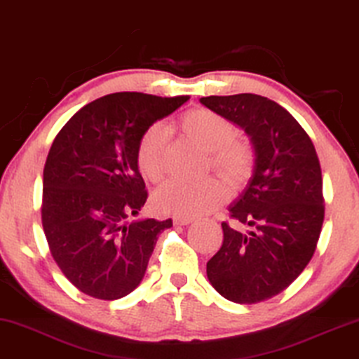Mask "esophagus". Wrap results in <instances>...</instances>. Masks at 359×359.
I'll list each match as a JSON object with an SVG mask.
<instances>
[{
    "label": "esophagus",
    "mask_w": 359,
    "mask_h": 359,
    "mask_svg": "<svg viewBox=\"0 0 359 359\" xmlns=\"http://www.w3.org/2000/svg\"><path fill=\"white\" fill-rule=\"evenodd\" d=\"M191 222H192L191 217H180V215H175L173 217L175 225H189Z\"/></svg>",
    "instance_id": "34e87169"
}]
</instances>
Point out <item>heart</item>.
I'll return each instance as SVG.
<instances>
[{
	"label": "heart",
	"mask_w": 359,
	"mask_h": 359,
	"mask_svg": "<svg viewBox=\"0 0 359 359\" xmlns=\"http://www.w3.org/2000/svg\"><path fill=\"white\" fill-rule=\"evenodd\" d=\"M180 126L191 141L209 152V165L228 184L241 186L252 173L251 144L236 139L233 121L209 108H194L184 113ZM137 168L145 180L158 183L167 173V131L154 124L141 134L136 149ZM225 184L214 178L199 183L168 181L154 196L155 209L162 214L199 217L217 209L226 201Z\"/></svg>",
	"instance_id": "1"
}]
</instances>
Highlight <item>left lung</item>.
Returning <instances> with one entry per match:
<instances>
[{"label": "left lung", "instance_id": "8db88e82", "mask_svg": "<svg viewBox=\"0 0 359 359\" xmlns=\"http://www.w3.org/2000/svg\"><path fill=\"white\" fill-rule=\"evenodd\" d=\"M202 105L241 126L254 145V173L222 223L223 243L207 277L223 298L256 304L282 293L308 266L324 223L320 163L301 124L256 93L202 97Z\"/></svg>", "mask_w": 359, "mask_h": 359}]
</instances>
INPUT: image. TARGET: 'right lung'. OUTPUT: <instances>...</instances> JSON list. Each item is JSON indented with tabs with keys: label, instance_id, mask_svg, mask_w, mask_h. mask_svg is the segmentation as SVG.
I'll use <instances>...</instances> for the list:
<instances>
[{
	"label": "right lung",
	"instance_id": "obj_1",
	"mask_svg": "<svg viewBox=\"0 0 359 359\" xmlns=\"http://www.w3.org/2000/svg\"><path fill=\"white\" fill-rule=\"evenodd\" d=\"M188 100L110 93L82 107L55 137L43 168L41 225L55 262L79 292L111 301L144 278L158 235L173 222H126L149 196L137 142Z\"/></svg>",
	"mask_w": 359,
	"mask_h": 359
}]
</instances>
